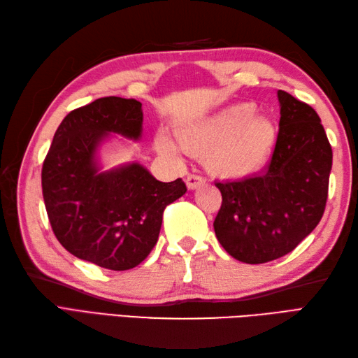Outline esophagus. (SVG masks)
<instances>
[{
	"label": "esophagus",
	"instance_id": "esophagus-1",
	"mask_svg": "<svg viewBox=\"0 0 358 358\" xmlns=\"http://www.w3.org/2000/svg\"><path fill=\"white\" fill-rule=\"evenodd\" d=\"M204 183V178L199 177V175H189L186 178V186L189 191H194V189H199Z\"/></svg>",
	"mask_w": 358,
	"mask_h": 358
}]
</instances>
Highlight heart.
<instances>
[{"label": "heart", "mask_w": 358, "mask_h": 358, "mask_svg": "<svg viewBox=\"0 0 358 358\" xmlns=\"http://www.w3.org/2000/svg\"><path fill=\"white\" fill-rule=\"evenodd\" d=\"M277 136L273 120L257 112L252 103L227 106L175 129L180 149L203 157L206 169L220 178H246L257 173L269 159ZM158 146L173 150L167 140H159Z\"/></svg>", "instance_id": "1"}]
</instances>
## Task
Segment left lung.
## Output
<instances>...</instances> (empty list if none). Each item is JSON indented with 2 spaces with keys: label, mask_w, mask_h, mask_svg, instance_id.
Listing matches in <instances>:
<instances>
[{
  "label": "left lung",
  "mask_w": 358,
  "mask_h": 358,
  "mask_svg": "<svg viewBox=\"0 0 358 358\" xmlns=\"http://www.w3.org/2000/svg\"><path fill=\"white\" fill-rule=\"evenodd\" d=\"M277 96L280 129L266 171L215 183L223 196L215 235L227 254L248 264L294 250L320 223L328 200L332 149L320 117L285 90Z\"/></svg>",
  "instance_id": "left-lung-1"
}]
</instances>
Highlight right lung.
<instances>
[{
	"instance_id": "right-lung-1",
	"label": "right lung",
	"mask_w": 358,
	"mask_h": 358,
	"mask_svg": "<svg viewBox=\"0 0 358 358\" xmlns=\"http://www.w3.org/2000/svg\"><path fill=\"white\" fill-rule=\"evenodd\" d=\"M141 103L98 98L58 126L41 171L43 199L58 241L80 260L110 271L138 266L154 249L167 204L186 194L183 180L158 181L140 163L103 171L98 158L112 134L138 141Z\"/></svg>"
}]
</instances>
